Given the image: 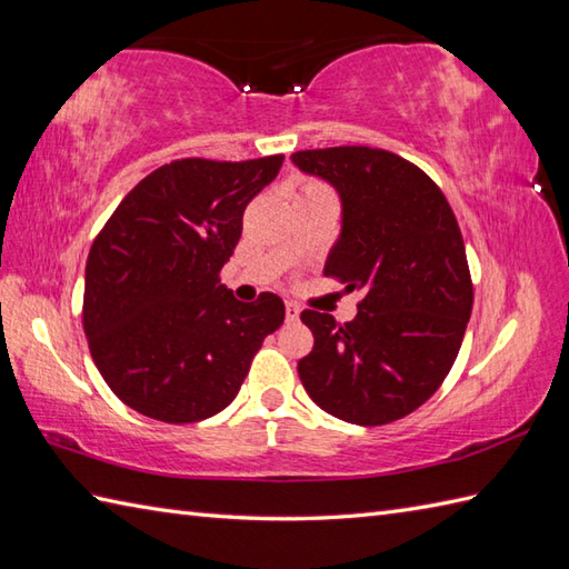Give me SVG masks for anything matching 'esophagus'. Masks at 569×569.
<instances>
[{
	"instance_id": "esophagus-1",
	"label": "esophagus",
	"mask_w": 569,
	"mask_h": 569,
	"mask_svg": "<svg viewBox=\"0 0 569 569\" xmlns=\"http://www.w3.org/2000/svg\"><path fill=\"white\" fill-rule=\"evenodd\" d=\"M298 316H300V308L296 303H286V320L293 322L298 320Z\"/></svg>"
}]
</instances>
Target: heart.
<instances>
[{
	"instance_id": "heart-1",
	"label": "heart",
	"mask_w": 569,
	"mask_h": 569,
	"mask_svg": "<svg viewBox=\"0 0 569 569\" xmlns=\"http://www.w3.org/2000/svg\"><path fill=\"white\" fill-rule=\"evenodd\" d=\"M316 190H328V188L320 186V183H316V180H306V183L300 186V192H298V196H306V192H316Z\"/></svg>"
}]
</instances>
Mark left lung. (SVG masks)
<instances>
[{
	"label": "left lung",
	"instance_id": "8db88e82",
	"mask_svg": "<svg viewBox=\"0 0 569 569\" xmlns=\"http://www.w3.org/2000/svg\"><path fill=\"white\" fill-rule=\"evenodd\" d=\"M342 198L325 273L361 291L352 322L303 310L316 345L298 361L325 413L386 426L413 413L450 373L475 303L465 239L438 183L398 153L330 147L293 153Z\"/></svg>",
	"mask_w": 569,
	"mask_h": 569
}]
</instances>
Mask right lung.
<instances>
[{
    "label": "right lung",
    "mask_w": 569,
    "mask_h": 569,
    "mask_svg": "<svg viewBox=\"0 0 569 569\" xmlns=\"http://www.w3.org/2000/svg\"><path fill=\"white\" fill-rule=\"evenodd\" d=\"M283 153L178 159L131 188L94 237L82 328L94 367L137 413L186 426L234 401L283 300L239 303L220 281L241 217Z\"/></svg>",
    "instance_id": "obj_1"
}]
</instances>
